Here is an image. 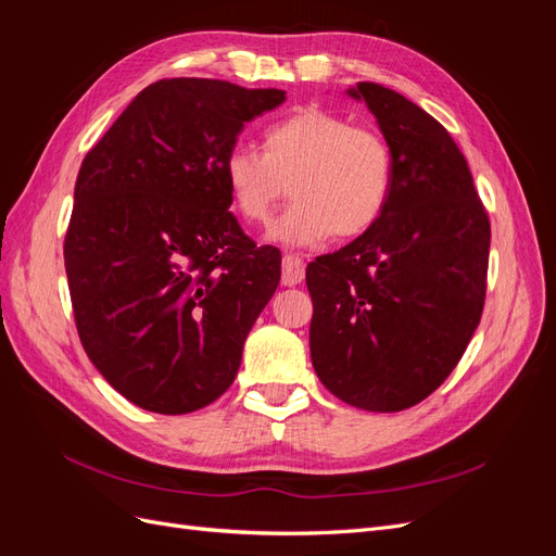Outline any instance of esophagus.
<instances>
[{"label": "esophagus", "mask_w": 556, "mask_h": 556, "mask_svg": "<svg viewBox=\"0 0 556 556\" xmlns=\"http://www.w3.org/2000/svg\"><path fill=\"white\" fill-rule=\"evenodd\" d=\"M304 276H306L304 260L288 252V255L282 257V285H290L292 288V285H299L301 280H304Z\"/></svg>", "instance_id": "1"}]
</instances>
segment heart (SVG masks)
Wrapping results in <instances>:
<instances>
[{
	"label": "heart",
	"instance_id": "b5f03b06",
	"mask_svg": "<svg viewBox=\"0 0 556 556\" xmlns=\"http://www.w3.org/2000/svg\"><path fill=\"white\" fill-rule=\"evenodd\" d=\"M233 208L264 225L292 188L294 204L271 227V239L315 245L371 229L394 190L396 157L380 131L355 127L325 109L292 113L264 131V153L229 150L223 166Z\"/></svg>",
	"mask_w": 556,
	"mask_h": 556
}]
</instances>
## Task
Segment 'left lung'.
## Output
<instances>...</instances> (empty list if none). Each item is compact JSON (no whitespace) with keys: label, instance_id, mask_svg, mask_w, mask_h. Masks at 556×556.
I'll return each instance as SVG.
<instances>
[{"label":"left lung","instance_id":"1","mask_svg":"<svg viewBox=\"0 0 556 556\" xmlns=\"http://www.w3.org/2000/svg\"><path fill=\"white\" fill-rule=\"evenodd\" d=\"M396 157L380 220L306 268L317 378L350 406L406 410L459 364L478 329L490 215L447 129L403 94L357 83Z\"/></svg>","mask_w":556,"mask_h":556}]
</instances>
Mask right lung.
<instances>
[{
  "label": "right lung",
  "instance_id": "obj_1",
  "mask_svg": "<svg viewBox=\"0 0 556 556\" xmlns=\"http://www.w3.org/2000/svg\"><path fill=\"white\" fill-rule=\"evenodd\" d=\"M282 90L162 78L88 150L64 237L78 339L134 406L182 415L237 378L280 282V250L229 213L223 166Z\"/></svg>",
  "mask_w": 556,
  "mask_h": 556
}]
</instances>
